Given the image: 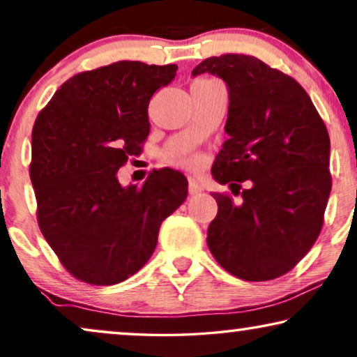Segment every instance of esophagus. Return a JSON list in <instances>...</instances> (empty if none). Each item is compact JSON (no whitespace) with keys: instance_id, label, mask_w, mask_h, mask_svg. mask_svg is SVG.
<instances>
[{"instance_id":"34e87169","label":"esophagus","mask_w":357,"mask_h":357,"mask_svg":"<svg viewBox=\"0 0 357 357\" xmlns=\"http://www.w3.org/2000/svg\"><path fill=\"white\" fill-rule=\"evenodd\" d=\"M188 192H190V195L203 192V185L199 183V182H197V180H195V178H190L188 180Z\"/></svg>"}]
</instances>
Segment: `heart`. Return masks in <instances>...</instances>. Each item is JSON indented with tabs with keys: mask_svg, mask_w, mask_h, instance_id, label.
I'll use <instances>...</instances> for the list:
<instances>
[{
	"mask_svg": "<svg viewBox=\"0 0 357 357\" xmlns=\"http://www.w3.org/2000/svg\"><path fill=\"white\" fill-rule=\"evenodd\" d=\"M175 164L182 165V167H195L198 164V158L197 155H180V158L175 159Z\"/></svg>",
	"mask_w": 357,
	"mask_h": 357,
	"instance_id": "b5f03b06",
	"label": "heart"
}]
</instances>
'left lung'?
Wrapping results in <instances>:
<instances>
[{"label": "left lung", "instance_id": "1", "mask_svg": "<svg viewBox=\"0 0 357 357\" xmlns=\"http://www.w3.org/2000/svg\"><path fill=\"white\" fill-rule=\"evenodd\" d=\"M203 73L221 77L229 89V139L213 177L232 193L250 180L241 204L213 193L218 216L208 227V247L241 280H275L320 234L331 192L328 131L304 87L255 56L206 58L192 75Z\"/></svg>", "mask_w": 357, "mask_h": 357}]
</instances>
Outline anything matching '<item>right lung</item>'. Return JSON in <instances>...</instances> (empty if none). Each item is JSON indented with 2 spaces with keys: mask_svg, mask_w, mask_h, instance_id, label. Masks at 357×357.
Wrapping results in <instances>:
<instances>
[{
  "mask_svg": "<svg viewBox=\"0 0 357 357\" xmlns=\"http://www.w3.org/2000/svg\"><path fill=\"white\" fill-rule=\"evenodd\" d=\"M177 65L116 61L60 86L32 130L31 180L38 227L79 281L110 286L141 270L159 227L188 195L183 174L154 170L141 187L116 172L143 151L153 94Z\"/></svg>",
  "mask_w": 357,
  "mask_h": 357,
  "instance_id": "obj_1",
  "label": "right lung"
}]
</instances>
